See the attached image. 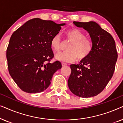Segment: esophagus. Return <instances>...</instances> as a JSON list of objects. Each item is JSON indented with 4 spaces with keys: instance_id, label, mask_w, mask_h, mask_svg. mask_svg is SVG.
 <instances>
[{
    "instance_id": "1",
    "label": "esophagus",
    "mask_w": 123,
    "mask_h": 123,
    "mask_svg": "<svg viewBox=\"0 0 123 123\" xmlns=\"http://www.w3.org/2000/svg\"><path fill=\"white\" fill-rule=\"evenodd\" d=\"M62 66H66V65H67V64H66V63H62Z\"/></svg>"
}]
</instances>
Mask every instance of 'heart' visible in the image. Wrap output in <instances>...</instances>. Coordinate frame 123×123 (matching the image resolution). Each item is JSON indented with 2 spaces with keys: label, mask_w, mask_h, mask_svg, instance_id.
I'll use <instances>...</instances> for the list:
<instances>
[{
  "label": "heart",
  "mask_w": 123,
  "mask_h": 123,
  "mask_svg": "<svg viewBox=\"0 0 123 123\" xmlns=\"http://www.w3.org/2000/svg\"><path fill=\"white\" fill-rule=\"evenodd\" d=\"M67 39L72 42L68 48V51L56 55V59L72 63L78 60H83L88 58L93 50V43L90 38L86 37L85 35L77 28L69 30L65 32ZM52 49L55 52L60 51L62 46L60 34H56L50 42Z\"/></svg>",
  "instance_id": "obj_1"
}]
</instances>
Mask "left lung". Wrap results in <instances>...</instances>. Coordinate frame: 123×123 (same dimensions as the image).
I'll return each instance as SVG.
<instances>
[{"instance_id": "8db88e82", "label": "left lung", "mask_w": 123, "mask_h": 123, "mask_svg": "<svg viewBox=\"0 0 123 123\" xmlns=\"http://www.w3.org/2000/svg\"><path fill=\"white\" fill-rule=\"evenodd\" d=\"M75 26L88 32L93 43V50L80 63L70 65L69 88L77 96L88 98L101 92L111 79L117 54L115 42L109 32L93 21L73 22Z\"/></svg>"}]
</instances>
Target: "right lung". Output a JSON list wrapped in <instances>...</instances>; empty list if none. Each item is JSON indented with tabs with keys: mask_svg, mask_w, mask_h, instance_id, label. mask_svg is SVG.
Wrapping results in <instances>:
<instances>
[{
	"mask_svg": "<svg viewBox=\"0 0 123 123\" xmlns=\"http://www.w3.org/2000/svg\"><path fill=\"white\" fill-rule=\"evenodd\" d=\"M65 25L33 18L11 36L6 50L8 70L24 92L36 93L43 91L50 86L54 73L61 69L59 61L50 62L54 57L50 42Z\"/></svg>",
	"mask_w": 123,
	"mask_h": 123,
	"instance_id": "right-lung-1",
	"label": "right lung"
}]
</instances>
